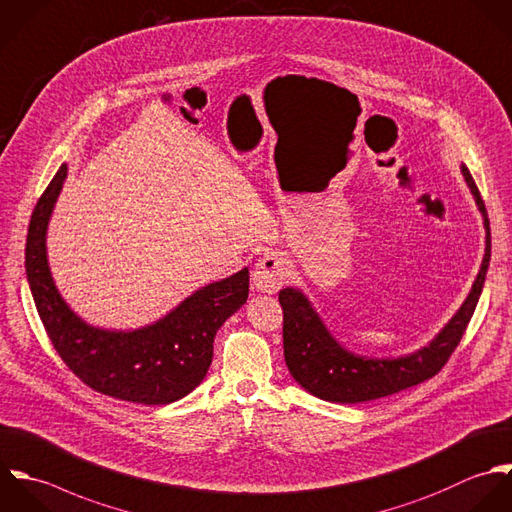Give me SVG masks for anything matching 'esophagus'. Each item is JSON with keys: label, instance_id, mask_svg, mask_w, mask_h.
<instances>
[{"label": "esophagus", "instance_id": "obj_1", "mask_svg": "<svg viewBox=\"0 0 512 512\" xmlns=\"http://www.w3.org/2000/svg\"><path fill=\"white\" fill-rule=\"evenodd\" d=\"M288 276H290L288 262L278 254H266L264 258L258 260L252 274V282L258 292L276 294L286 284Z\"/></svg>", "mask_w": 512, "mask_h": 512}]
</instances>
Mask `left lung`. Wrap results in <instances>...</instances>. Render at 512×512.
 Returning <instances> with one entry per match:
<instances>
[{
  "label": "left lung",
  "mask_w": 512,
  "mask_h": 512,
  "mask_svg": "<svg viewBox=\"0 0 512 512\" xmlns=\"http://www.w3.org/2000/svg\"><path fill=\"white\" fill-rule=\"evenodd\" d=\"M465 182L483 214L485 256L467 300L445 328L421 349L401 357H367L345 349L298 288L280 290L284 310V357L292 377L312 395L332 403H363L393 395L431 379L447 363L471 322L481 298L491 260V226L481 192L469 169L461 165Z\"/></svg>",
  "instance_id": "8db88e82"
}]
</instances>
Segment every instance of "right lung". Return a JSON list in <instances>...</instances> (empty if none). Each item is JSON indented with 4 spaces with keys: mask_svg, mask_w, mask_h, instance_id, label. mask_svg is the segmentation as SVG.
Segmentation results:
<instances>
[{
    "mask_svg": "<svg viewBox=\"0 0 512 512\" xmlns=\"http://www.w3.org/2000/svg\"><path fill=\"white\" fill-rule=\"evenodd\" d=\"M67 178L63 163L37 200L25 244V274L45 332L65 365L91 389L131 403L167 405L206 377L220 326L248 300V268L202 286L139 330H103L61 298L47 262V226Z\"/></svg>",
    "mask_w": 512,
    "mask_h": 512,
    "instance_id": "1",
    "label": "right lung"
}]
</instances>
